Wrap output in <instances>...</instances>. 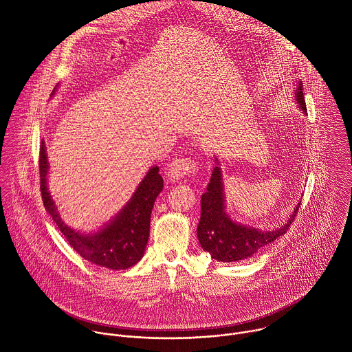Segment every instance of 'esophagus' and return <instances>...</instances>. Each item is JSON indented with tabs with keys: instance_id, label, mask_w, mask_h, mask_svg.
Returning a JSON list of instances; mask_svg holds the SVG:
<instances>
[{
	"instance_id": "1",
	"label": "esophagus",
	"mask_w": 352,
	"mask_h": 352,
	"mask_svg": "<svg viewBox=\"0 0 352 352\" xmlns=\"http://www.w3.org/2000/svg\"><path fill=\"white\" fill-rule=\"evenodd\" d=\"M197 170L199 168H197L195 160H192L190 157H179L170 163L167 175L171 181H178L184 177L195 175L197 173Z\"/></svg>"
}]
</instances>
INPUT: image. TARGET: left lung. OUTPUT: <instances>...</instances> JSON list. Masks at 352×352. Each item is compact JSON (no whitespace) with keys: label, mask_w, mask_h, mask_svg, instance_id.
Returning a JSON list of instances; mask_svg holds the SVG:
<instances>
[{"label":"left lung","mask_w":352,"mask_h":352,"mask_svg":"<svg viewBox=\"0 0 352 352\" xmlns=\"http://www.w3.org/2000/svg\"><path fill=\"white\" fill-rule=\"evenodd\" d=\"M302 82L296 85V101L299 108L307 113ZM218 162V159H217ZM300 203L284 226L272 232H262L255 228L233 222L225 212V193L221 167L217 166L211 174L207 190L201 196V217L197 226V239L204 251L219 262H239L258 254L283 234L295 221Z\"/></svg>","instance_id":"left-lung-1"}]
</instances>
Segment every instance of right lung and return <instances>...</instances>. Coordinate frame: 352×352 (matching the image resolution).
<instances>
[{"label": "right lung", "mask_w": 352, "mask_h": 352, "mask_svg": "<svg viewBox=\"0 0 352 352\" xmlns=\"http://www.w3.org/2000/svg\"><path fill=\"white\" fill-rule=\"evenodd\" d=\"M46 148H39L41 195L45 210L49 212L68 244L86 261L111 270H124L134 266L144 255L149 239L151 214L156 197L163 190V178L159 167H152L138 185L133 197L122 211L102 229L93 234H82L68 228L60 218L47 192Z\"/></svg>", "instance_id": "obj_1"}]
</instances>
